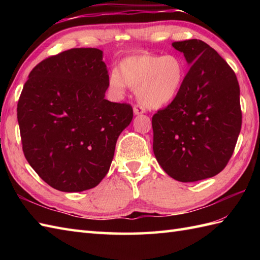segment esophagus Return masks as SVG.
<instances>
[{"mask_svg": "<svg viewBox=\"0 0 260 260\" xmlns=\"http://www.w3.org/2000/svg\"><path fill=\"white\" fill-rule=\"evenodd\" d=\"M133 110H134L135 115H141V114L145 113V109L143 108L142 106H140V105H135V106L133 107Z\"/></svg>", "mask_w": 260, "mask_h": 260, "instance_id": "esophagus-1", "label": "esophagus"}]
</instances>
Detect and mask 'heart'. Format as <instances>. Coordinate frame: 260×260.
Returning a JSON list of instances; mask_svg holds the SVG:
<instances>
[{
    "label": "heart",
    "mask_w": 260,
    "mask_h": 260,
    "mask_svg": "<svg viewBox=\"0 0 260 260\" xmlns=\"http://www.w3.org/2000/svg\"><path fill=\"white\" fill-rule=\"evenodd\" d=\"M185 77L186 66L180 56L146 52L125 58L119 70L109 71L107 84L116 97L123 96L127 87L137 89V98L143 106L157 109L179 96Z\"/></svg>",
    "instance_id": "b5f03b06"
}]
</instances>
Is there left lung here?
Here are the masks:
<instances>
[{"instance_id":"1","label":"left lung","mask_w":260,"mask_h":260,"mask_svg":"<svg viewBox=\"0 0 260 260\" xmlns=\"http://www.w3.org/2000/svg\"><path fill=\"white\" fill-rule=\"evenodd\" d=\"M191 67L179 96L152 117L153 151L171 178L196 182L217 175L233 155L241 129L236 74L197 39L173 42Z\"/></svg>"}]
</instances>
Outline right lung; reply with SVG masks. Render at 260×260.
I'll return each mask as SVG.
<instances>
[{"label": "right lung", "instance_id": "add662e5", "mask_svg": "<svg viewBox=\"0 0 260 260\" xmlns=\"http://www.w3.org/2000/svg\"><path fill=\"white\" fill-rule=\"evenodd\" d=\"M107 79L102 50L74 48L42 60L23 86L18 103L22 148L53 189L89 190L108 172L133 108L105 99Z\"/></svg>", "mask_w": 260, "mask_h": 260}]
</instances>
